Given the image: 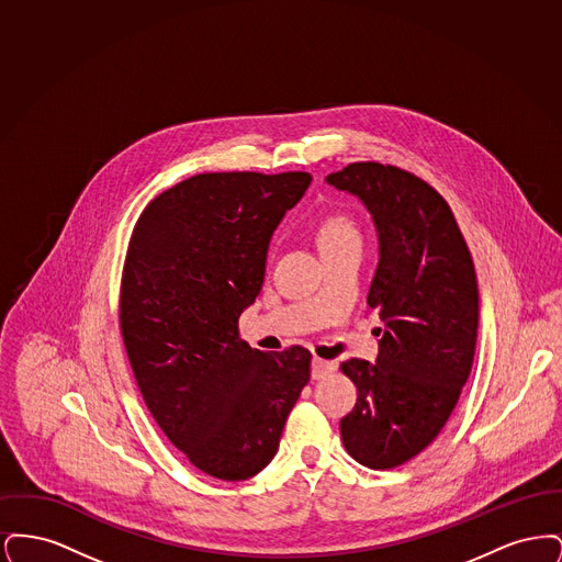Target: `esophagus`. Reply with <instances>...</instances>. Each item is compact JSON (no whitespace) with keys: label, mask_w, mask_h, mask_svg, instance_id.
<instances>
[{"label":"esophagus","mask_w":562,"mask_h":562,"mask_svg":"<svg viewBox=\"0 0 562 562\" xmlns=\"http://www.w3.org/2000/svg\"><path fill=\"white\" fill-rule=\"evenodd\" d=\"M333 371H335V364H333V362L322 360L318 356H314V360H312V376H314V379H322V376H326V374L333 373Z\"/></svg>","instance_id":"34e87169"}]
</instances>
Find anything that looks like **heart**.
<instances>
[{"label":"heart","instance_id":"heart-1","mask_svg":"<svg viewBox=\"0 0 562 562\" xmlns=\"http://www.w3.org/2000/svg\"><path fill=\"white\" fill-rule=\"evenodd\" d=\"M316 240L321 250H326L346 241H360V232L349 214L328 213L316 223Z\"/></svg>","mask_w":562,"mask_h":562}]
</instances>
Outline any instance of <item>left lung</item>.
I'll return each mask as SVG.
<instances>
[{
    "instance_id": "1",
    "label": "left lung",
    "mask_w": 562,
    "mask_h": 562,
    "mask_svg": "<svg viewBox=\"0 0 562 562\" xmlns=\"http://www.w3.org/2000/svg\"><path fill=\"white\" fill-rule=\"evenodd\" d=\"M326 181L358 195L379 232L367 301L385 330L376 364L349 358L339 367L358 390L353 411L341 419V438L358 463L390 470L431 445L470 376L479 330L476 269L451 206L417 175L353 161Z\"/></svg>"
}]
</instances>
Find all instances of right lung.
I'll return each instance as SVG.
<instances>
[{"instance_id":"obj_1","label":"right lung","mask_w":562,"mask_h":562,"mask_svg":"<svg viewBox=\"0 0 562 562\" xmlns=\"http://www.w3.org/2000/svg\"><path fill=\"white\" fill-rule=\"evenodd\" d=\"M310 183V172H204L134 223L120 284L134 379L166 438L218 481L268 465L310 381V349H252L238 328L261 293L269 238Z\"/></svg>"}]
</instances>
